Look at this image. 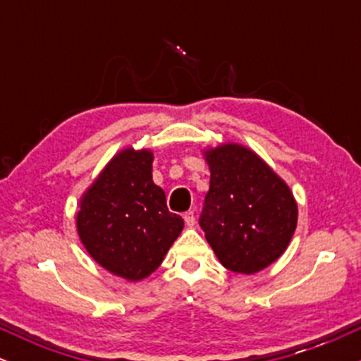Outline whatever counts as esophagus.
Instances as JSON below:
<instances>
[{"label":"esophagus","mask_w":361,"mask_h":361,"mask_svg":"<svg viewBox=\"0 0 361 361\" xmlns=\"http://www.w3.org/2000/svg\"><path fill=\"white\" fill-rule=\"evenodd\" d=\"M183 219H185L186 226H193V224H195V212H193V210H188V212H185Z\"/></svg>","instance_id":"1"}]
</instances>
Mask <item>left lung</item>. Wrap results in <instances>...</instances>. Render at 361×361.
<instances>
[{
    "mask_svg": "<svg viewBox=\"0 0 361 361\" xmlns=\"http://www.w3.org/2000/svg\"><path fill=\"white\" fill-rule=\"evenodd\" d=\"M210 188L198 224L227 270L251 275L287 250L297 227L288 186L250 149L226 144L207 152Z\"/></svg>",
    "mask_w": 361,
    "mask_h": 361,
    "instance_id": "obj_1",
    "label": "left lung"
}]
</instances>
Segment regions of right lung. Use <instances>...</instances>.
Listing matches in <instances>:
<instances>
[{
	"label": "right lung",
	"instance_id": "obj_1",
	"mask_svg": "<svg viewBox=\"0 0 361 361\" xmlns=\"http://www.w3.org/2000/svg\"><path fill=\"white\" fill-rule=\"evenodd\" d=\"M152 152L122 151L103 169L76 215L81 243L103 268L130 281L146 279L183 229L151 175Z\"/></svg>",
	"mask_w": 361,
	"mask_h": 361
}]
</instances>
